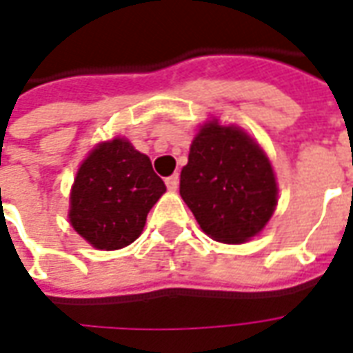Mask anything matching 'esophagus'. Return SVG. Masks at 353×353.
Listing matches in <instances>:
<instances>
[{
    "label": "esophagus",
    "mask_w": 353,
    "mask_h": 353,
    "mask_svg": "<svg viewBox=\"0 0 353 353\" xmlns=\"http://www.w3.org/2000/svg\"><path fill=\"white\" fill-rule=\"evenodd\" d=\"M166 187H168V191L176 192L177 187H179V176H177V174H174V176L166 177Z\"/></svg>",
    "instance_id": "34e87169"
}]
</instances>
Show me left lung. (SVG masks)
I'll return each mask as SVG.
<instances>
[{
    "label": "left lung",
    "instance_id": "8db88e82",
    "mask_svg": "<svg viewBox=\"0 0 353 353\" xmlns=\"http://www.w3.org/2000/svg\"><path fill=\"white\" fill-rule=\"evenodd\" d=\"M179 194L208 236L242 244L257 236L278 204V185L266 153L234 124L200 126L181 170Z\"/></svg>",
    "mask_w": 353,
    "mask_h": 353
}]
</instances>
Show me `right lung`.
Listing matches in <instances>:
<instances>
[{"instance_id": "1", "label": "right lung", "mask_w": 353, "mask_h": 353, "mask_svg": "<svg viewBox=\"0 0 353 353\" xmlns=\"http://www.w3.org/2000/svg\"><path fill=\"white\" fill-rule=\"evenodd\" d=\"M164 191L149 157L128 139L101 141L77 170L70 223L96 250H121L141 234L149 210Z\"/></svg>"}]
</instances>
